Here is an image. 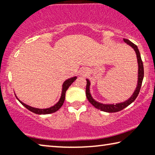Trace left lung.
I'll return each mask as SVG.
<instances>
[{"mask_svg":"<svg viewBox=\"0 0 155 155\" xmlns=\"http://www.w3.org/2000/svg\"><path fill=\"white\" fill-rule=\"evenodd\" d=\"M124 41L135 50L136 54H137L138 65H139L138 82H137L138 84H137V88H136L135 92L133 94L132 96H131L130 98L128 100V101L124 102V103L115 104H104L99 103H98V102L95 101L92 98V97L91 96V94L90 93V81H89V80L87 79V85H86V96H87L89 102H90V103L92 104V105L95 107V108L101 110V111L108 112V113H115V112L121 111V110L126 108V107H128L129 104L132 103L134 101L136 98H137L138 94H139V93H140V89L141 87V84H142V81H143V75H144L143 65L142 60H141L140 51H139L137 46H136L135 44L131 42L130 40H127V39H124Z\"/></svg>","mask_w":155,"mask_h":155,"instance_id":"left-lung-1","label":"left lung"}]
</instances>
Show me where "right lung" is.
<instances>
[{"label":"right lung","mask_w":155,"mask_h":155,"mask_svg":"<svg viewBox=\"0 0 155 155\" xmlns=\"http://www.w3.org/2000/svg\"><path fill=\"white\" fill-rule=\"evenodd\" d=\"M77 79V77H73L71 78H69V79H68L65 81L63 84V89H62V93H61V98H60L59 101L55 105L52 106L51 107H50V108L48 109H36V108H34V107H31L28 105H27V104L23 103L22 102H21L20 100H18L20 101V103L22 104L23 106L25 107L27 109L29 110L31 112L34 113V114H39V115H41V114H52V113H54L57 111H58V110L61 108V106L63 105V104L64 103V101H65V92H66L67 90L68 89V87H70V85H71V84L74 82V81ZM17 98V97H16Z\"/></svg>","instance_id":"right-lung-1"}]
</instances>
